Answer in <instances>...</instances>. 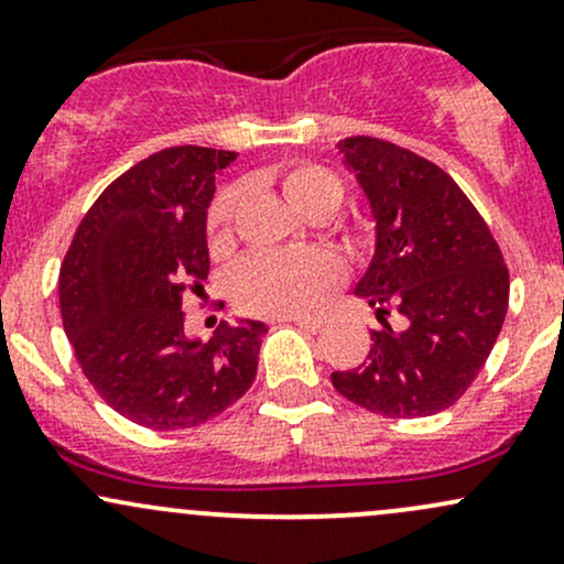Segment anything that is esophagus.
I'll list each match as a JSON object with an SVG mask.
<instances>
[{
    "label": "esophagus",
    "instance_id": "obj_1",
    "mask_svg": "<svg viewBox=\"0 0 564 564\" xmlns=\"http://www.w3.org/2000/svg\"><path fill=\"white\" fill-rule=\"evenodd\" d=\"M291 323H296L300 328H307V332H321L323 328V321L321 318H304V315H294V318H289Z\"/></svg>",
    "mask_w": 564,
    "mask_h": 564
}]
</instances>
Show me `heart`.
I'll return each mask as SVG.
<instances>
[{"mask_svg":"<svg viewBox=\"0 0 564 564\" xmlns=\"http://www.w3.org/2000/svg\"><path fill=\"white\" fill-rule=\"evenodd\" d=\"M283 193L302 215H334L345 198V185L318 164H296L283 174ZM241 185H225L206 212V241L215 254H225L236 241ZM341 281V262L326 249L251 254L232 273V300L254 315L310 313Z\"/></svg>","mask_w":564,"mask_h":564,"instance_id":"heart-1","label":"heart"}]
</instances>
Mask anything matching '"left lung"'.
I'll list each match as a JSON object with an SVG mask.
<instances>
[{"label": "left lung", "instance_id": "obj_1", "mask_svg": "<svg viewBox=\"0 0 564 564\" xmlns=\"http://www.w3.org/2000/svg\"><path fill=\"white\" fill-rule=\"evenodd\" d=\"M377 219V251L355 294L384 323L364 366L334 371L355 405L392 419L445 411L469 390L509 307V270L464 191L437 164L379 138L339 140ZM390 312L403 329L386 323Z\"/></svg>", "mask_w": 564, "mask_h": 564}]
</instances>
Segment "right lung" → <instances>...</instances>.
<instances>
[{
    "instance_id": "obj_1",
    "label": "right lung",
    "mask_w": 564,
    "mask_h": 564,
    "mask_svg": "<svg viewBox=\"0 0 564 564\" xmlns=\"http://www.w3.org/2000/svg\"><path fill=\"white\" fill-rule=\"evenodd\" d=\"M232 151L177 145L142 159L89 206L61 264V315L84 377L129 422L187 430L257 377L260 321L187 339L183 296L209 275L206 209Z\"/></svg>"
}]
</instances>
